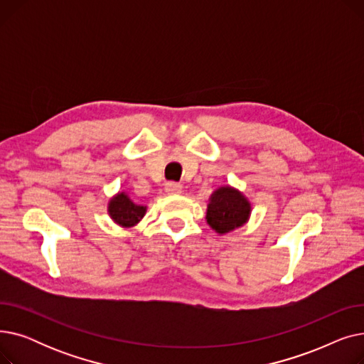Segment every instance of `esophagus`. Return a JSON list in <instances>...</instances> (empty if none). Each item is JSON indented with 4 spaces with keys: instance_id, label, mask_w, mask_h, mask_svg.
<instances>
[{
    "instance_id": "34e87169",
    "label": "esophagus",
    "mask_w": 364,
    "mask_h": 364,
    "mask_svg": "<svg viewBox=\"0 0 364 364\" xmlns=\"http://www.w3.org/2000/svg\"><path fill=\"white\" fill-rule=\"evenodd\" d=\"M165 192L168 195H178L183 192V186L180 183L176 181H169L165 184Z\"/></svg>"
}]
</instances>
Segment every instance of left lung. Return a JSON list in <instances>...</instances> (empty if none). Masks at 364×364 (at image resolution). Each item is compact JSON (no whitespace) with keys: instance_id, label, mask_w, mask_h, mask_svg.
I'll list each match as a JSON object with an SVG mask.
<instances>
[{"instance_id":"left-lung-1","label":"left lung","mask_w":364,"mask_h":364,"mask_svg":"<svg viewBox=\"0 0 364 364\" xmlns=\"http://www.w3.org/2000/svg\"><path fill=\"white\" fill-rule=\"evenodd\" d=\"M251 214V203L233 187H220L208 205L206 221L220 235L235 230L246 223Z\"/></svg>"}]
</instances>
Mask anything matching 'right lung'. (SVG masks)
<instances>
[{"instance_id":"add662e5","label":"right lung","mask_w":364,"mask_h":364,"mask_svg":"<svg viewBox=\"0 0 364 364\" xmlns=\"http://www.w3.org/2000/svg\"><path fill=\"white\" fill-rule=\"evenodd\" d=\"M146 214V206L134 203L125 193H119L109 202V215L112 220L122 225H136Z\"/></svg>"}]
</instances>
